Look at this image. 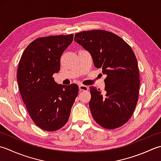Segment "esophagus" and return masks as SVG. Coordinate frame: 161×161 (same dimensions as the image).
Segmentation results:
<instances>
[{
  "mask_svg": "<svg viewBox=\"0 0 161 161\" xmlns=\"http://www.w3.org/2000/svg\"><path fill=\"white\" fill-rule=\"evenodd\" d=\"M88 90H89V88H88L87 86H85V85H79V90L81 92V91H87Z\"/></svg>",
  "mask_w": 161,
  "mask_h": 161,
  "instance_id": "obj_1",
  "label": "esophagus"
}]
</instances>
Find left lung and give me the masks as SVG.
<instances>
[{
  "mask_svg": "<svg viewBox=\"0 0 161 161\" xmlns=\"http://www.w3.org/2000/svg\"><path fill=\"white\" fill-rule=\"evenodd\" d=\"M74 40L90 52L95 67L106 75L104 94L90 87L94 119L107 129L123 126L132 116L139 97L140 74L132 48L118 35L103 30L78 32Z\"/></svg>",
  "mask_w": 161,
  "mask_h": 161,
  "instance_id": "1",
  "label": "left lung"
}]
</instances>
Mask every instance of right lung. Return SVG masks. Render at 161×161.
<instances>
[{"instance_id":"right-lung-1","label":"right lung","mask_w":161,"mask_h":161,"mask_svg":"<svg viewBox=\"0 0 161 161\" xmlns=\"http://www.w3.org/2000/svg\"><path fill=\"white\" fill-rule=\"evenodd\" d=\"M73 39V34L36 39L19 61L17 81L23 101L34 123L44 130H57L67 122L78 96L76 84L58 85L53 78Z\"/></svg>"}]
</instances>
